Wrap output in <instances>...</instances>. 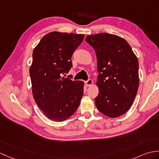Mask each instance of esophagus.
I'll use <instances>...</instances> for the list:
<instances>
[{"mask_svg":"<svg viewBox=\"0 0 159 159\" xmlns=\"http://www.w3.org/2000/svg\"><path fill=\"white\" fill-rule=\"evenodd\" d=\"M85 84H86V85H87V87L91 86V84H93V80H92L91 79H89V80H87V81H85Z\"/></svg>","mask_w":159,"mask_h":159,"instance_id":"1","label":"esophagus"}]
</instances>
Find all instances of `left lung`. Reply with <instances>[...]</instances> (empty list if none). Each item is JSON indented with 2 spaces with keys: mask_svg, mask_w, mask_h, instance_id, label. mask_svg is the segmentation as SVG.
Returning a JSON list of instances; mask_svg holds the SVG:
<instances>
[{
  "mask_svg": "<svg viewBox=\"0 0 159 159\" xmlns=\"http://www.w3.org/2000/svg\"><path fill=\"white\" fill-rule=\"evenodd\" d=\"M85 40L94 49L98 60L97 108L109 117L123 115L138 92V58L126 40L116 35L100 33L88 35Z\"/></svg>",
  "mask_w": 159,
  "mask_h": 159,
  "instance_id": "8db88e82",
  "label": "left lung"
}]
</instances>
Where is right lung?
<instances>
[{
    "label": "right lung",
    "instance_id": "right-lung-1",
    "mask_svg": "<svg viewBox=\"0 0 159 159\" xmlns=\"http://www.w3.org/2000/svg\"><path fill=\"white\" fill-rule=\"evenodd\" d=\"M84 36L50 32L43 36L33 51L30 68L33 97L45 116L53 121L68 119L80 105L83 82L62 75L72 67V55Z\"/></svg>",
    "mask_w": 159,
    "mask_h": 159
}]
</instances>
